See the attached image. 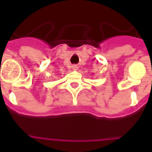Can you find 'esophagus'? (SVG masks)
<instances>
[{
  "mask_svg": "<svg viewBox=\"0 0 152 152\" xmlns=\"http://www.w3.org/2000/svg\"><path fill=\"white\" fill-rule=\"evenodd\" d=\"M72 69L75 70V71H77V68H78V67H77V65H76V64H74V65H72Z\"/></svg>",
  "mask_w": 152,
  "mask_h": 152,
  "instance_id": "obj_1",
  "label": "esophagus"
}]
</instances>
